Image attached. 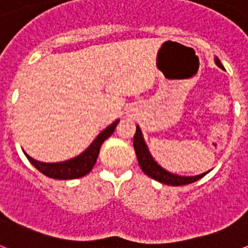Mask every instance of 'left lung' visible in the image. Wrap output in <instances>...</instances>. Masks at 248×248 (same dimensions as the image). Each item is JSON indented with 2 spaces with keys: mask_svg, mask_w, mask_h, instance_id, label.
Wrapping results in <instances>:
<instances>
[{
  "mask_svg": "<svg viewBox=\"0 0 248 248\" xmlns=\"http://www.w3.org/2000/svg\"><path fill=\"white\" fill-rule=\"evenodd\" d=\"M215 62H216V65L220 69H224V66H222V63H221L220 60L217 57L215 58ZM134 148H135L138 162H139V166L141 168V170L148 177L154 178L157 182L164 183V185H169V186H183V185L196 182L200 178H203L207 173H209V170H208L207 173H203V174L186 177V175L173 174V173H170V171L164 169L152 157V155H151L148 149V145L145 144L144 138H143V134H141V130L139 126H137V132L134 135Z\"/></svg>",
  "mask_w": 248,
  "mask_h": 248,
  "instance_id": "8db88e82",
  "label": "left lung"
}]
</instances>
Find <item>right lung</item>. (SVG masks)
I'll return each mask as SVG.
<instances>
[{
  "label": "right lung",
  "mask_w": 248,
  "mask_h": 248,
  "mask_svg": "<svg viewBox=\"0 0 248 248\" xmlns=\"http://www.w3.org/2000/svg\"><path fill=\"white\" fill-rule=\"evenodd\" d=\"M120 120L114 121L113 124H109L107 128H104L103 131L100 132L99 135L96 137L90 147L83 151L82 154L75 156V157L66 160V161L61 162H41L37 161L35 158H32L31 156H28L27 154L26 157L30 160L32 165L35 166L36 169L41 171L43 174L53 179H75L84 177L88 174L92 168L96 164L97 156H99L100 148L104 141L107 140L108 138L110 137L111 134L116 130V126L118 124Z\"/></svg>",
  "instance_id": "add662e5"
}]
</instances>
